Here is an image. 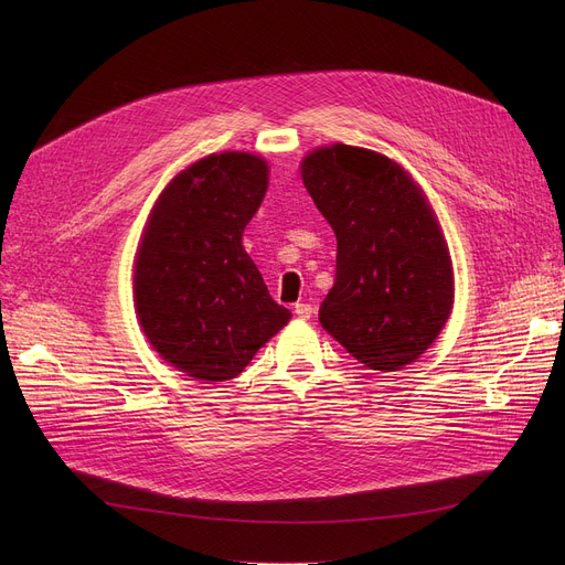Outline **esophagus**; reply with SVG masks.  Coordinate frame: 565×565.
Segmentation results:
<instances>
[{
	"label": "esophagus",
	"instance_id": "esophagus-1",
	"mask_svg": "<svg viewBox=\"0 0 565 565\" xmlns=\"http://www.w3.org/2000/svg\"><path fill=\"white\" fill-rule=\"evenodd\" d=\"M295 316L302 318V320H309V318L313 316V307H311V305H307V302L295 305Z\"/></svg>",
	"mask_w": 565,
	"mask_h": 565
}]
</instances>
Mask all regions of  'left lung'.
<instances>
[{"label":"left lung","instance_id":"1","mask_svg":"<svg viewBox=\"0 0 565 565\" xmlns=\"http://www.w3.org/2000/svg\"><path fill=\"white\" fill-rule=\"evenodd\" d=\"M302 181L337 233L322 330L373 371L403 369L454 307L451 258L424 192L394 160L345 143L309 153Z\"/></svg>","mask_w":565,"mask_h":565}]
</instances>
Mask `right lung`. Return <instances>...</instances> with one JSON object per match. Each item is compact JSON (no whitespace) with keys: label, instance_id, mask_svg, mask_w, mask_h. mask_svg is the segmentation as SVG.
Returning a JSON list of instances; mask_svg holds the SVG:
<instances>
[{"label":"right lung","instance_id":"right-lung-1","mask_svg":"<svg viewBox=\"0 0 565 565\" xmlns=\"http://www.w3.org/2000/svg\"><path fill=\"white\" fill-rule=\"evenodd\" d=\"M267 190L249 153L207 156L160 194L135 263V305L160 358L196 380L243 373L290 320L243 247Z\"/></svg>","mask_w":565,"mask_h":565}]
</instances>
